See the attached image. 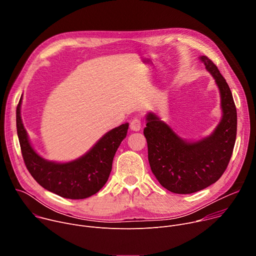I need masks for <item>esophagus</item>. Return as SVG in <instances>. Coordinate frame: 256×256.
Segmentation results:
<instances>
[{
	"label": "esophagus",
	"mask_w": 256,
	"mask_h": 256,
	"mask_svg": "<svg viewBox=\"0 0 256 256\" xmlns=\"http://www.w3.org/2000/svg\"><path fill=\"white\" fill-rule=\"evenodd\" d=\"M140 126H142V122H140V120L138 118H134L130 122V128L134 132H138L140 130Z\"/></svg>",
	"instance_id": "esophagus-1"
}]
</instances>
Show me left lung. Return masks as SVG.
Instances as JSON below:
<instances>
[{
    "label": "left lung",
    "instance_id": "obj_1",
    "mask_svg": "<svg viewBox=\"0 0 256 256\" xmlns=\"http://www.w3.org/2000/svg\"><path fill=\"white\" fill-rule=\"evenodd\" d=\"M220 90L222 120L212 134L198 142H186L153 112L146 116L144 134L148 159L160 184L171 192L188 194L214 184L225 172L236 140L237 112L232 92L216 66L200 56Z\"/></svg>",
    "mask_w": 256,
    "mask_h": 256
}]
</instances>
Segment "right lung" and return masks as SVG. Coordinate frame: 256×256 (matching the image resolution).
<instances>
[{
    "instance_id": "add662e5",
    "label": "right lung",
    "mask_w": 256,
    "mask_h": 256,
    "mask_svg": "<svg viewBox=\"0 0 256 256\" xmlns=\"http://www.w3.org/2000/svg\"><path fill=\"white\" fill-rule=\"evenodd\" d=\"M21 102L22 97L16 110L17 134L24 163L36 182L64 198L83 200L98 192L108 180L114 157L126 136L128 124L106 132L89 152L77 160L56 163L44 159L31 147L21 120Z\"/></svg>"
}]
</instances>
